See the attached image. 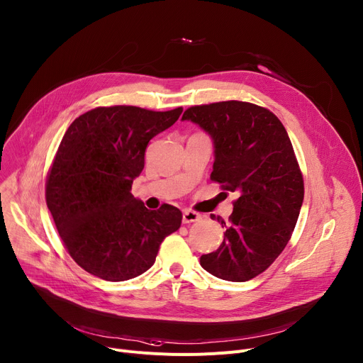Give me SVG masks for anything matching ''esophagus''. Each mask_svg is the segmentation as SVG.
Here are the masks:
<instances>
[{
  "label": "esophagus",
  "mask_w": 363,
  "mask_h": 363,
  "mask_svg": "<svg viewBox=\"0 0 363 363\" xmlns=\"http://www.w3.org/2000/svg\"><path fill=\"white\" fill-rule=\"evenodd\" d=\"M201 219V216L192 210H185L182 214V222L184 223H192V222H199Z\"/></svg>",
  "instance_id": "obj_1"
}]
</instances>
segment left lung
Here are the masks:
<instances>
[{"instance_id":"8db88e82","label":"left lung","mask_w":363,"mask_h":363,"mask_svg":"<svg viewBox=\"0 0 363 363\" xmlns=\"http://www.w3.org/2000/svg\"><path fill=\"white\" fill-rule=\"evenodd\" d=\"M213 140L211 179L236 192L223 242L201 255V267L229 281L267 270L292 236L303 203V178L291 138L269 109L248 102L191 106L182 115Z\"/></svg>"}]
</instances>
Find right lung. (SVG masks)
Masks as SVG:
<instances>
[{
	"label": "right lung",
	"mask_w": 363,
	"mask_h": 363,
	"mask_svg": "<svg viewBox=\"0 0 363 363\" xmlns=\"http://www.w3.org/2000/svg\"><path fill=\"white\" fill-rule=\"evenodd\" d=\"M182 108H96L72 121L46 181V204L82 269L108 281L147 272L162 240L178 230L179 208L149 210L131 194L149 141L174 125Z\"/></svg>",
	"instance_id": "1"
}]
</instances>
